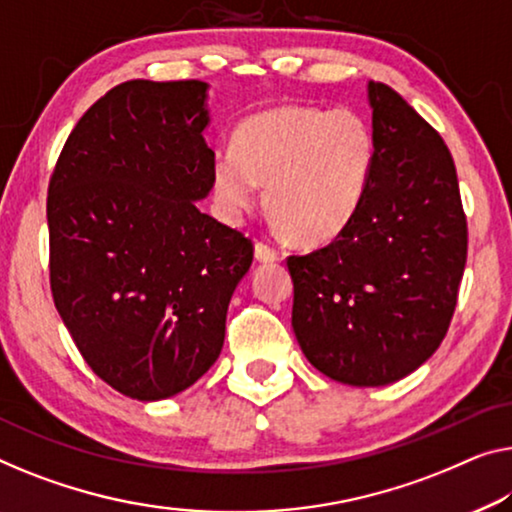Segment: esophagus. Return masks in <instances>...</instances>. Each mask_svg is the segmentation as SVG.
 Segmentation results:
<instances>
[{"label":"esophagus","mask_w":512,"mask_h":512,"mask_svg":"<svg viewBox=\"0 0 512 512\" xmlns=\"http://www.w3.org/2000/svg\"><path fill=\"white\" fill-rule=\"evenodd\" d=\"M255 259L257 262H278V250H273L269 243L257 241L255 243Z\"/></svg>","instance_id":"esophagus-1"}]
</instances>
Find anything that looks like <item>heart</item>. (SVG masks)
Masks as SVG:
<instances>
[{"label":"heart","mask_w":512,"mask_h":512,"mask_svg":"<svg viewBox=\"0 0 512 512\" xmlns=\"http://www.w3.org/2000/svg\"><path fill=\"white\" fill-rule=\"evenodd\" d=\"M375 167V135L352 110L278 105L243 119L232 149L211 163V186L227 220L266 207L289 236L329 243L352 225Z\"/></svg>","instance_id":"obj_1"}]
</instances>
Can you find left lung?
Masks as SVG:
<instances>
[{
    "label": "left lung",
    "instance_id": "obj_1",
    "mask_svg": "<svg viewBox=\"0 0 512 512\" xmlns=\"http://www.w3.org/2000/svg\"><path fill=\"white\" fill-rule=\"evenodd\" d=\"M368 103L375 167L361 209L329 246L287 257L296 340L349 386L393 384L437 352L467 264L451 151L388 85L370 80Z\"/></svg>",
    "mask_w": 512,
    "mask_h": 512
}]
</instances>
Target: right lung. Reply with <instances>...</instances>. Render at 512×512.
Listing matches in <instances>:
<instances>
[{
  "mask_svg": "<svg viewBox=\"0 0 512 512\" xmlns=\"http://www.w3.org/2000/svg\"><path fill=\"white\" fill-rule=\"evenodd\" d=\"M209 85L131 80L75 124L48 188L50 287L91 370L142 402L193 386L220 356L253 243L211 193Z\"/></svg>",
  "mask_w": 512,
  "mask_h": 512,
  "instance_id": "add662e5",
  "label": "right lung"
}]
</instances>
